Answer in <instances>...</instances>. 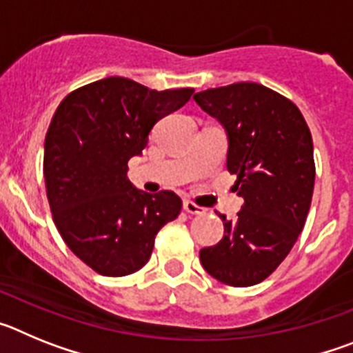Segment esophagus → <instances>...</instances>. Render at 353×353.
<instances>
[{
    "mask_svg": "<svg viewBox=\"0 0 353 353\" xmlns=\"http://www.w3.org/2000/svg\"><path fill=\"white\" fill-rule=\"evenodd\" d=\"M183 210L191 215H203L205 212H207V208L199 207V205H196L194 201H189V199H185V201H183Z\"/></svg>",
    "mask_w": 353,
    "mask_h": 353,
    "instance_id": "esophagus-1",
    "label": "esophagus"
}]
</instances>
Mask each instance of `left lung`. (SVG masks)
I'll list each match as a JSON object with an SVG mask.
<instances>
[{"instance_id":"left-lung-1","label":"left lung","mask_w":353,"mask_h":353,"mask_svg":"<svg viewBox=\"0 0 353 353\" xmlns=\"http://www.w3.org/2000/svg\"><path fill=\"white\" fill-rule=\"evenodd\" d=\"M230 139L226 168L244 198L239 219L224 223L219 244L203 248V269L224 285L261 283L297 242L314 187L313 138L299 108L258 83H235L194 95Z\"/></svg>"}]
</instances>
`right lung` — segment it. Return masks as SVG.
Returning a JSON list of instances; mask_svg holds the SVG:
<instances>
[{
	"label": "right lung",
	"mask_w": 353,
	"mask_h": 353,
	"mask_svg": "<svg viewBox=\"0 0 353 353\" xmlns=\"http://www.w3.org/2000/svg\"><path fill=\"white\" fill-rule=\"evenodd\" d=\"M192 93L105 77L70 92L56 109L43 145L49 207L65 244L97 274L121 277L145 267L159 230L179 217L182 199L138 191L127 162Z\"/></svg>",
	"instance_id": "1"
}]
</instances>
